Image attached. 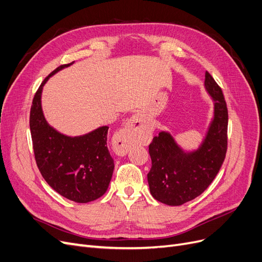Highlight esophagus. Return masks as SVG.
I'll return each mask as SVG.
<instances>
[{
  "label": "esophagus",
  "mask_w": 262,
  "mask_h": 262,
  "mask_svg": "<svg viewBox=\"0 0 262 262\" xmlns=\"http://www.w3.org/2000/svg\"><path fill=\"white\" fill-rule=\"evenodd\" d=\"M150 139L149 128L143 120V116L135 114L132 116L122 131L116 138V149L120 154H125L132 145L143 144Z\"/></svg>",
  "instance_id": "esophagus-1"
}]
</instances>
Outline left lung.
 Instances as JSON below:
<instances>
[{"label":"left lung","instance_id":"1","mask_svg":"<svg viewBox=\"0 0 262 262\" xmlns=\"http://www.w3.org/2000/svg\"><path fill=\"white\" fill-rule=\"evenodd\" d=\"M204 88L213 101V116L201 144L185 149L169 131H160L149 145V190L157 201L179 206L200 195L212 184L227 151L228 110L223 91L208 72Z\"/></svg>","mask_w":262,"mask_h":262}]
</instances>
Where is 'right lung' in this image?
Instances as JSON below:
<instances>
[{
    "mask_svg": "<svg viewBox=\"0 0 262 262\" xmlns=\"http://www.w3.org/2000/svg\"><path fill=\"white\" fill-rule=\"evenodd\" d=\"M61 66L41 82L30 113V130L38 170L47 184L62 196L77 203L95 201L106 192L114 171L107 149V125L71 137L47 122L41 92L48 79L71 67Z\"/></svg>",
    "mask_w": 262,
    "mask_h": 262,
    "instance_id": "add662e5",
    "label": "right lung"
}]
</instances>
